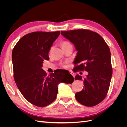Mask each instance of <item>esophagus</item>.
<instances>
[{
	"instance_id": "1",
	"label": "esophagus",
	"mask_w": 127,
	"mask_h": 127,
	"mask_svg": "<svg viewBox=\"0 0 127 127\" xmlns=\"http://www.w3.org/2000/svg\"><path fill=\"white\" fill-rule=\"evenodd\" d=\"M70 74L72 75V76L74 77V78H75V74H74V72H72V71H70Z\"/></svg>"
}]
</instances>
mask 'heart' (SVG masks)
<instances>
[{
	"label": "heart",
	"mask_w": 127,
	"mask_h": 127,
	"mask_svg": "<svg viewBox=\"0 0 127 127\" xmlns=\"http://www.w3.org/2000/svg\"><path fill=\"white\" fill-rule=\"evenodd\" d=\"M61 47H62V48L63 49L64 48L66 47H67V46L71 45V44H70V42H69L68 41H63L62 42H61ZM61 66H62L64 68H65L68 67H69L68 62H65V63L62 64H61Z\"/></svg>",
	"instance_id": "obj_1"
}]
</instances>
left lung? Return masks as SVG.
I'll return each mask as SVG.
<instances>
[{"label": "left lung", "instance_id": "8db88e82", "mask_svg": "<svg viewBox=\"0 0 127 127\" xmlns=\"http://www.w3.org/2000/svg\"><path fill=\"white\" fill-rule=\"evenodd\" d=\"M61 33L74 44L78 51L74 61L75 71L88 72L83 80V89L76 93L77 101L86 106L98 104L106 96L112 75L108 45L99 34L89 30L61 31ZM75 79L83 80L79 75Z\"/></svg>", "mask_w": 127, "mask_h": 127}]
</instances>
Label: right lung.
<instances>
[{"label": "right lung", "instance_id": "obj_1", "mask_svg": "<svg viewBox=\"0 0 127 127\" xmlns=\"http://www.w3.org/2000/svg\"><path fill=\"white\" fill-rule=\"evenodd\" d=\"M60 34V31L27 34L13 50L15 82L24 98L36 106L43 107L55 100L59 83L71 84L74 80L69 72L64 76L61 69H57L48 75L41 68L44 60L49 59L50 49Z\"/></svg>", "mask_w": 127, "mask_h": 127}]
</instances>
